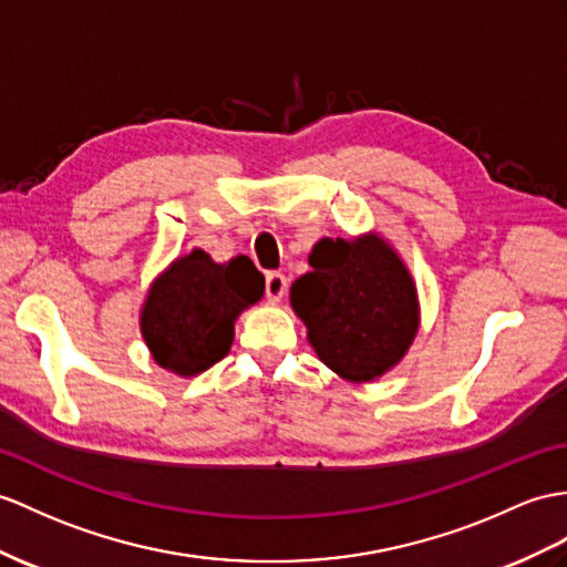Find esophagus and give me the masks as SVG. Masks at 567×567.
I'll list each match as a JSON object with an SVG mask.
<instances>
[{
    "label": "esophagus",
    "instance_id": "obj_1",
    "mask_svg": "<svg viewBox=\"0 0 567 567\" xmlns=\"http://www.w3.org/2000/svg\"><path fill=\"white\" fill-rule=\"evenodd\" d=\"M286 288H288V281H286L284 274H279V271H269L267 274L265 291H267L269 302H279L284 298V293H286Z\"/></svg>",
    "mask_w": 567,
    "mask_h": 567
}]
</instances>
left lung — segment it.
<instances>
[{"label":"left lung","instance_id":"1","mask_svg":"<svg viewBox=\"0 0 567 567\" xmlns=\"http://www.w3.org/2000/svg\"><path fill=\"white\" fill-rule=\"evenodd\" d=\"M312 271L291 286V308L317 358L341 380L363 384L390 372L421 327L419 288L404 259L378 230L324 238Z\"/></svg>","mask_w":567,"mask_h":567}]
</instances>
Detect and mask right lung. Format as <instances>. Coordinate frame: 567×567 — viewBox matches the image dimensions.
<instances>
[{"mask_svg": "<svg viewBox=\"0 0 567 567\" xmlns=\"http://www.w3.org/2000/svg\"><path fill=\"white\" fill-rule=\"evenodd\" d=\"M265 293L250 257L214 261L195 250L175 257L154 281L140 310V331L156 365L195 378L226 358L236 320Z\"/></svg>", "mask_w": 567, "mask_h": 567, "instance_id": "1", "label": "right lung"}]
</instances>
